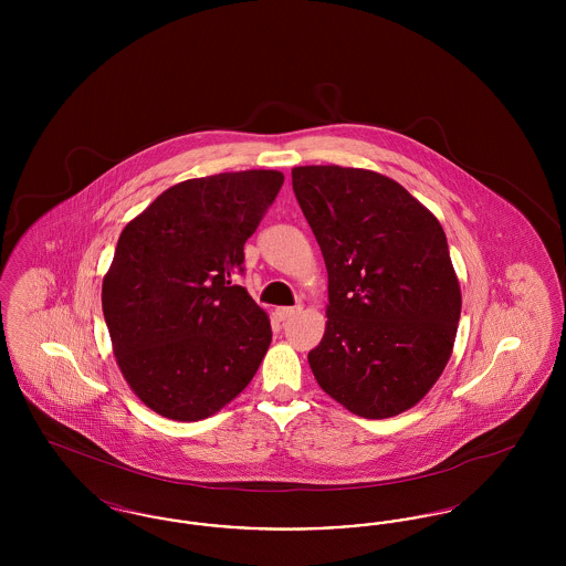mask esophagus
<instances>
[{
  "label": "esophagus",
  "instance_id": "34e87169",
  "mask_svg": "<svg viewBox=\"0 0 566 566\" xmlns=\"http://www.w3.org/2000/svg\"><path fill=\"white\" fill-rule=\"evenodd\" d=\"M298 312H301V305H295V307H277V310H275V318H277L280 323H284V321L293 318Z\"/></svg>",
  "mask_w": 566,
  "mask_h": 566
}]
</instances>
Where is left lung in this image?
<instances>
[{"mask_svg": "<svg viewBox=\"0 0 566 566\" xmlns=\"http://www.w3.org/2000/svg\"><path fill=\"white\" fill-rule=\"evenodd\" d=\"M293 190L328 273V321L307 354L314 377L356 416H397L431 390L454 348L462 298L446 233L369 169L295 167Z\"/></svg>", "mask_w": 566, "mask_h": 566, "instance_id": "8db88e82", "label": "left lung"}]
</instances>
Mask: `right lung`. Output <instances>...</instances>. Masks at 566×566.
Segmentation results:
<instances>
[{
    "label": "right lung",
    "mask_w": 566,
    "mask_h": 566,
    "mask_svg": "<svg viewBox=\"0 0 566 566\" xmlns=\"http://www.w3.org/2000/svg\"><path fill=\"white\" fill-rule=\"evenodd\" d=\"M282 185L273 169L195 178L123 229L102 286L104 318L127 384L165 418L212 416L268 354L270 318L233 277Z\"/></svg>",
    "instance_id": "1"
}]
</instances>
